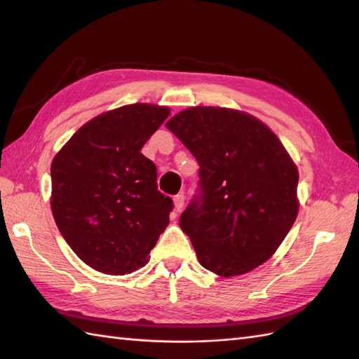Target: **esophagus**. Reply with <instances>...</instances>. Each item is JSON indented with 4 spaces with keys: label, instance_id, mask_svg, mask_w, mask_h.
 Listing matches in <instances>:
<instances>
[{
    "label": "esophagus",
    "instance_id": "esophagus-1",
    "mask_svg": "<svg viewBox=\"0 0 359 359\" xmlns=\"http://www.w3.org/2000/svg\"><path fill=\"white\" fill-rule=\"evenodd\" d=\"M184 205H185V196L184 194L174 196V208L175 210L180 211L182 208H184Z\"/></svg>",
    "mask_w": 359,
    "mask_h": 359
}]
</instances>
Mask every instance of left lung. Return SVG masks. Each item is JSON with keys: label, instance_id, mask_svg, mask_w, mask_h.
<instances>
[{"label": "left lung", "instance_id": "left-lung-1", "mask_svg": "<svg viewBox=\"0 0 359 359\" xmlns=\"http://www.w3.org/2000/svg\"><path fill=\"white\" fill-rule=\"evenodd\" d=\"M166 128L201 166V193L180 216L201 265L231 278L269 261L299 211V172L278 135L219 106L180 111Z\"/></svg>", "mask_w": 359, "mask_h": 359}]
</instances>
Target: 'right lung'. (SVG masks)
I'll return each mask as SVG.
<instances>
[{
	"instance_id": "obj_1",
	"label": "right lung",
	"mask_w": 359,
	"mask_h": 359,
	"mask_svg": "<svg viewBox=\"0 0 359 359\" xmlns=\"http://www.w3.org/2000/svg\"><path fill=\"white\" fill-rule=\"evenodd\" d=\"M170 112L149 103L103 112L53 157L52 215L90 269L114 276L135 271L170 224L172 201L158 191L157 168L142 154Z\"/></svg>"
}]
</instances>
